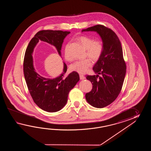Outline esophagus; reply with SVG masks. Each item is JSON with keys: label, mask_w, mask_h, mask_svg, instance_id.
<instances>
[{"label": "esophagus", "mask_w": 151, "mask_h": 151, "mask_svg": "<svg viewBox=\"0 0 151 151\" xmlns=\"http://www.w3.org/2000/svg\"><path fill=\"white\" fill-rule=\"evenodd\" d=\"M79 77H80V80H84L85 79V77H84V76L82 74H80Z\"/></svg>", "instance_id": "esophagus-1"}]
</instances>
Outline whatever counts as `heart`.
Masks as SVG:
<instances>
[{
  "instance_id": "1",
  "label": "heart",
  "mask_w": 151,
  "mask_h": 151,
  "mask_svg": "<svg viewBox=\"0 0 151 151\" xmlns=\"http://www.w3.org/2000/svg\"><path fill=\"white\" fill-rule=\"evenodd\" d=\"M78 40L87 49L86 55L94 61H98L103 55L104 46L103 42L100 40H94V39L87 36H81ZM69 44L66 45L65 49V58L66 60L70 61L72 58L68 51ZM92 65V62L89 58L84 60H78L70 65L72 71L79 73H85Z\"/></svg>"
}]
</instances>
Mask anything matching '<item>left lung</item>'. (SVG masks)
Returning <instances> with one entry per match:
<instances>
[{
  "instance_id": "8db88e82",
  "label": "left lung",
  "mask_w": 151,
  "mask_h": 151,
  "mask_svg": "<svg viewBox=\"0 0 151 151\" xmlns=\"http://www.w3.org/2000/svg\"><path fill=\"white\" fill-rule=\"evenodd\" d=\"M96 32L101 37L104 46L103 55L94 65V76H87L92 83V89L85 95L87 101L96 108L109 105L118 97L122 88L126 66L122 48L118 36L105 26L96 25L83 32ZM99 74L101 76H99Z\"/></svg>"
}]
</instances>
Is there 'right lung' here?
<instances>
[{"instance_id":"1","label":"right lung","mask_w":151,"mask_h":151,"mask_svg":"<svg viewBox=\"0 0 151 151\" xmlns=\"http://www.w3.org/2000/svg\"><path fill=\"white\" fill-rule=\"evenodd\" d=\"M70 32L42 30L36 33L29 42L24 59V73L26 83L32 99L41 109L48 112H55L62 109L68 102V93L80 79L79 74L73 71L68 76L65 74L67 66L64 63L63 72L55 78L40 76L33 66L32 53L39 40L46 42L57 49L61 57L64 40Z\"/></svg>"}]
</instances>
